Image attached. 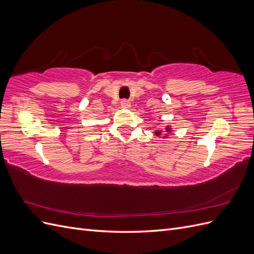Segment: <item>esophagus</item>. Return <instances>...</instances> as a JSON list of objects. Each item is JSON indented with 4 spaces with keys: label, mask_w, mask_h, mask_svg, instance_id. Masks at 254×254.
<instances>
[{
    "label": "esophagus",
    "mask_w": 254,
    "mask_h": 254,
    "mask_svg": "<svg viewBox=\"0 0 254 254\" xmlns=\"http://www.w3.org/2000/svg\"><path fill=\"white\" fill-rule=\"evenodd\" d=\"M121 106H122V108L128 109V108H130V106H131V104H130V102L127 101V99H123V101L121 102Z\"/></svg>",
    "instance_id": "1"
}]
</instances>
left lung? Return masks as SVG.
Here are the masks:
<instances>
[{
	"mask_svg": "<svg viewBox=\"0 0 254 254\" xmlns=\"http://www.w3.org/2000/svg\"><path fill=\"white\" fill-rule=\"evenodd\" d=\"M165 130H164V136H163V139H165V137L168 135V133H172V126H170V125H167L165 128H164ZM162 132H163V130H156L155 131V135H158V136H160L161 134H162Z\"/></svg>",
	"mask_w": 254,
	"mask_h": 254,
	"instance_id": "left-lung-1",
	"label": "left lung"
}]
</instances>
